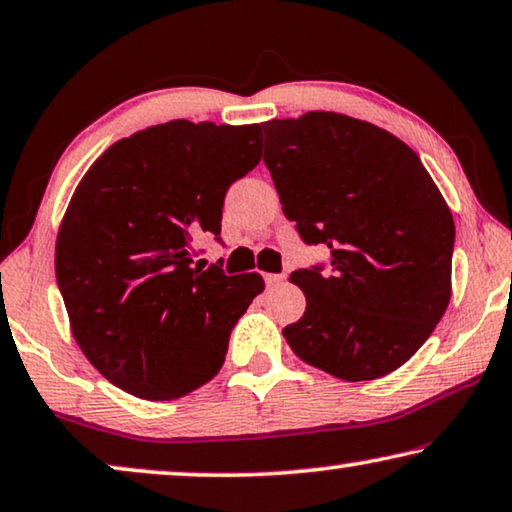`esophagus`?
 I'll use <instances>...</instances> for the list:
<instances>
[{"label":"esophagus","instance_id":"1","mask_svg":"<svg viewBox=\"0 0 512 512\" xmlns=\"http://www.w3.org/2000/svg\"><path fill=\"white\" fill-rule=\"evenodd\" d=\"M284 281H286V274H265V284H268L270 288L281 286Z\"/></svg>","mask_w":512,"mask_h":512}]
</instances>
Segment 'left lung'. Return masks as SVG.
I'll return each mask as SVG.
<instances>
[{
	"label": "left lung",
	"instance_id": "1",
	"mask_svg": "<svg viewBox=\"0 0 512 512\" xmlns=\"http://www.w3.org/2000/svg\"><path fill=\"white\" fill-rule=\"evenodd\" d=\"M281 210L328 263L291 274L307 309L284 328L295 355L344 381L395 372L450 302L455 224L409 145L369 122L314 110L263 124Z\"/></svg>",
	"mask_w": 512,
	"mask_h": 512
}]
</instances>
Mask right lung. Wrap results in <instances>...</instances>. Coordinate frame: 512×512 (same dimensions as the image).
<instances>
[{
    "label": "right lung",
    "mask_w": 512,
    "mask_h": 512,
    "mask_svg": "<svg viewBox=\"0 0 512 512\" xmlns=\"http://www.w3.org/2000/svg\"><path fill=\"white\" fill-rule=\"evenodd\" d=\"M261 161V127L173 120L117 140L78 184L57 235L55 274L87 360L117 388L164 402L224 365L256 272L194 263L221 242L228 187Z\"/></svg>",
    "instance_id": "right-lung-1"
}]
</instances>
